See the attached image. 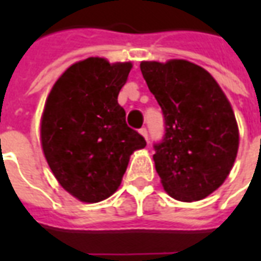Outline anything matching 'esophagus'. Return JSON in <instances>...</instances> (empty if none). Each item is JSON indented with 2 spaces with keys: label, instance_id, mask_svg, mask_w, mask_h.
<instances>
[{
  "label": "esophagus",
  "instance_id": "1",
  "mask_svg": "<svg viewBox=\"0 0 261 261\" xmlns=\"http://www.w3.org/2000/svg\"><path fill=\"white\" fill-rule=\"evenodd\" d=\"M140 134H141V136L144 137V138H145V140H147V141H148V131H147V128H141V130H140Z\"/></svg>",
  "mask_w": 261,
  "mask_h": 261
}]
</instances>
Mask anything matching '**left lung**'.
<instances>
[{"label":"left lung","instance_id":"left-lung-1","mask_svg":"<svg viewBox=\"0 0 261 261\" xmlns=\"http://www.w3.org/2000/svg\"><path fill=\"white\" fill-rule=\"evenodd\" d=\"M142 76L165 117L155 169L177 201L208 197L229 176L239 148L233 109L207 69L187 60L141 61Z\"/></svg>","mask_w":261,"mask_h":261}]
</instances>
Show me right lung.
<instances>
[{"instance_id":"1","label":"right lung","mask_w":261,"mask_h":261,"mask_svg":"<svg viewBox=\"0 0 261 261\" xmlns=\"http://www.w3.org/2000/svg\"><path fill=\"white\" fill-rule=\"evenodd\" d=\"M131 61L89 57L69 65L47 95L40 142L60 186L82 202L106 200L121 185L133 153L147 145L117 103Z\"/></svg>"}]
</instances>
